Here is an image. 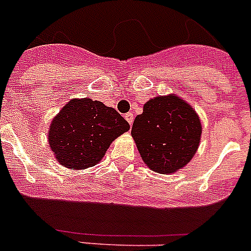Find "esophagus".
<instances>
[{"label":"esophagus","instance_id":"obj_1","mask_svg":"<svg viewBox=\"0 0 251 251\" xmlns=\"http://www.w3.org/2000/svg\"><path fill=\"white\" fill-rule=\"evenodd\" d=\"M125 119L127 120V122H129L130 125H132V122H134V115H132L131 112H127L125 115Z\"/></svg>","mask_w":251,"mask_h":251}]
</instances>
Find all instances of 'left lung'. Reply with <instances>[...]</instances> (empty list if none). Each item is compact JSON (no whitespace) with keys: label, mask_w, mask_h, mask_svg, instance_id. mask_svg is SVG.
<instances>
[{"label":"left lung","mask_w":251,"mask_h":251,"mask_svg":"<svg viewBox=\"0 0 251 251\" xmlns=\"http://www.w3.org/2000/svg\"><path fill=\"white\" fill-rule=\"evenodd\" d=\"M131 135L145 165L158 174H171L195 154L201 120L177 97H157L145 103L142 115L135 117Z\"/></svg>","instance_id":"obj_1"}]
</instances>
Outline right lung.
<instances>
[{
	"instance_id": "right-lung-1",
	"label": "right lung",
	"mask_w": 251,
	"mask_h": 251,
	"mask_svg": "<svg viewBox=\"0 0 251 251\" xmlns=\"http://www.w3.org/2000/svg\"><path fill=\"white\" fill-rule=\"evenodd\" d=\"M129 129L115 108L90 98L73 100L50 124L48 142L61 165L83 170L97 165L109 144Z\"/></svg>"
}]
</instances>
